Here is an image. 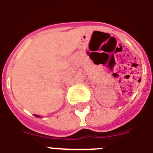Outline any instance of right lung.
Wrapping results in <instances>:
<instances>
[{
    "instance_id": "1",
    "label": "right lung",
    "mask_w": 153,
    "mask_h": 153,
    "mask_svg": "<svg viewBox=\"0 0 153 153\" xmlns=\"http://www.w3.org/2000/svg\"><path fill=\"white\" fill-rule=\"evenodd\" d=\"M36 116V117H40V116H39V115H34Z\"/></svg>"
}]
</instances>
